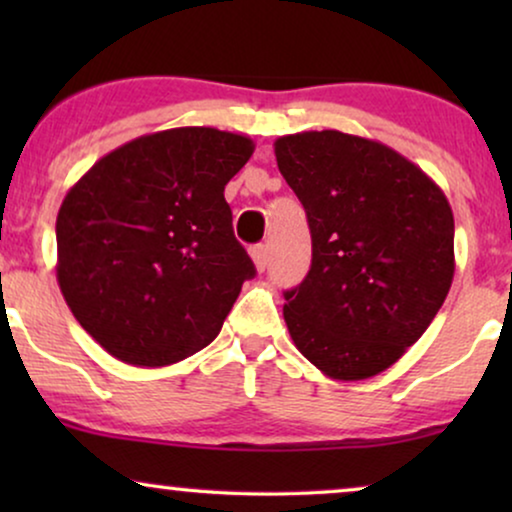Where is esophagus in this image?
<instances>
[{
  "label": "esophagus",
  "mask_w": 512,
  "mask_h": 512,
  "mask_svg": "<svg viewBox=\"0 0 512 512\" xmlns=\"http://www.w3.org/2000/svg\"><path fill=\"white\" fill-rule=\"evenodd\" d=\"M249 254L254 258L256 270L263 272L265 265H268V247H265V244H254V247L249 249Z\"/></svg>",
  "instance_id": "obj_1"
}]
</instances>
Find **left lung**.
Listing matches in <instances>:
<instances>
[{
	"mask_svg": "<svg viewBox=\"0 0 512 512\" xmlns=\"http://www.w3.org/2000/svg\"><path fill=\"white\" fill-rule=\"evenodd\" d=\"M303 202L312 265L284 291L293 345L333 380H368L415 345L454 277V216L415 163L340 130L275 142Z\"/></svg>",
	"mask_w": 512,
	"mask_h": 512,
	"instance_id": "left-lung-1",
	"label": "left lung"
}]
</instances>
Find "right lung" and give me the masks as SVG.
Listing matches in <instances>:
<instances>
[{
    "instance_id": "1",
    "label": "right lung",
    "mask_w": 512,
    "mask_h": 512,
    "mask_svg": "<svg viewBox=\"0 0 512 512\" xmlns=\"http://www.w3.org/2000/svg\"><path fill=\"white\" fill-rule=\"evenodd\" d=\"M254 142L172 128L97 160L62 200L58 284L76 321L118 361L158 368L219 335L256 275L223 188Z\"/></svg>"
}]
</instances>
